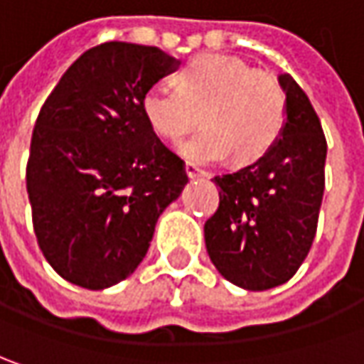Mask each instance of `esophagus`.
Wrapping results in <instances>:
<instances>
[{"label": "esophagus", "mask_w": 364, "mask_h": 364, "mask_svg": "<svg viewBox=\"0 0 364 364\" xmlns=\"http://www.w3.org/2000/svg\"><path fill=\"white\" fill-rule=\"evenodd\" d=\"M185 173H187L189 179H193V177H203V175H205V173H203L198 165H193V163H185Z\"/></svg>", "instance_id": "34e87169"}]
</instances>
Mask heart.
Instances as JSON below:
<instances>
[{
    "label": "heart",
    "instance_id": "b5f03b06",
    "mask_svg": "<svg viewBox=\"0 0 364 364\" xmlns=\"http://www.w3.org/2000/svg\"><path fill=\"white\" fill-rule=\"evenodd\" d=\"M151 130L177 142L199 124L205 128L181 144L183 156L199 165L252 163L273 149L287 122V93L275 75L257 71L242 58L201 55L191 58L179 83L159 81L142 95Z\"/></svg>",
    "mask_w": 364,
    "mask_h": 364
}]
</instances>
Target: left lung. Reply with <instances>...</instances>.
Masks as SVG:
<instances>
[{"label":"left lung","instance_id":"1","mask_svg":"<svg viewBox=\"0 0 364 364\" xmlns=\"http://www.w3.org/2000/svg\"><path fill=\"white\" fill-rule=\"evenodd\" d=\"M287 93L283 134L259 161L213 177L220 205L205 222L208 255L230 283L264 291L306 261L324 196V130L304 89L279 75Z\"/></svg>","mask_w":364,"mask_h":364}]
</instances>
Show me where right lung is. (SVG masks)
Masks as SVG:
<instances>
[{"mask_svg": "<svg viewBox=\"0 0 364 364\" xmlns=\"http://www.w3.org/2000/svg\"><path fill=\"white\" fill-rule=\"evenodd\" d=\"M177 65L156 46L103 42L40 107L26 165L34 234L50 267L79 287L132 275L159 215L189 181L142 114L144 91Z\"/></svg>", "mask_w": 364, "mask_h": 364, "instance_id": "obj_1", "label": "right lung"}]
</instances>
